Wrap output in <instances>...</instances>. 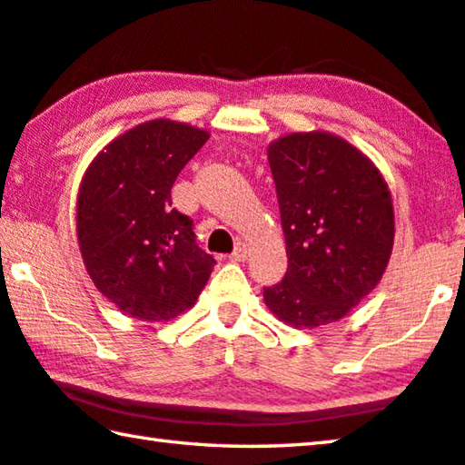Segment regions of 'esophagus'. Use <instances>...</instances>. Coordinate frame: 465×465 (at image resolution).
I'll use <instances>...</instances> for the list:
<instances>
[{"instance_id":"obj_1","label":"esophagus","mask_w":465,"mask_h":465,"mask_svg":"<svg viewBox=\"0 0 465 465\" xmlns=\"http://www.w3.org/2000/svg\"><path fill=\"white\" fill-rule=\"evenodd\" d=\"M230 258H232L233 262H243V261H246V258H248V246H246V243L240 242L238 246H235V250L232 252Z\"/></svg>"}]
</instances>
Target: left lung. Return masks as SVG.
Listing matches in <instances>:
<instances>
[{
    "mask_svg": "<svg viewBox=\"0 0 465 465\" xmlns=\"http://www.w3.org/2000/svg\"><path fill=\"white\" fill-rule=\"evenodd\" d=\"M285 233V277L264 287L281 322L318 328L344 318L381 281L393 248V204L365 153L326 131L269 145Z\"/></svg>",
    "mask_w": 465,
    "mask_h": 465,
    "instance_id": "obj_1",
    "label": "left lung"
}]
</instances>
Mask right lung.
Returning a JSON list of instances; mask_svg holds the SVG:
<instances>
[{
    "instance_id": "obj_1",
    "label": "right lung",
    "mask_w": 465,
    "mask_h": 465,
    "mask_svg": "<svg viewBox=\"0 0 465 465\" xmlns=\"http://www.w3.org/2000/svg\"><path fill=\"white\" fill-rule=\"evenodd\" d=\"M209 133L170 119L110 141L77 193V242L94 285L123 313L168 322L193 308L215 258L193 219L172 207V186Z\"/></svg>"
}]
</instances>
